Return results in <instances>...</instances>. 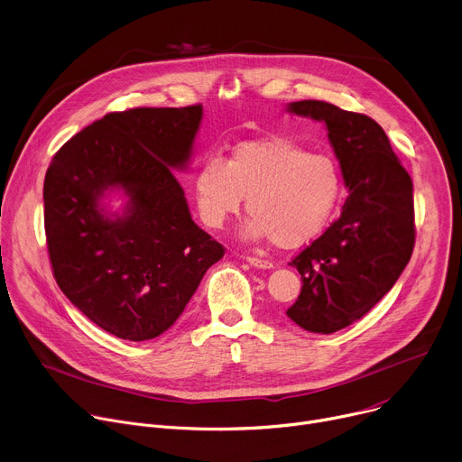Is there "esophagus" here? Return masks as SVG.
<instances>
[{
  "instance_id": "esophagus-1",
  "label": "esophagus",
  "mask_w": 462,
  "mask_h": 462,
  "mask_svg": "<svg viewBox=\"0 0 462 462\" xmlns=\"http://www.w3.org/2000/svg\"><path fill=\"white\" fill-rule=\"evenodd\" d=\"M246 261L250 263L252 267H255V269H273L274 265H273V261H269V259H261V257H255V255H248L246 257Z\"/></svg>"
}]
</instances>
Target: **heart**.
<instances>
[{
  "label": "heart",
  "mask_w": 462,
  "mask_h": 462,
  "mask_svg": "<svg viewBox=\"0 0 462 462\" xmlns=\"http://www.w3.org/2000/svg\"><path fill=\"white\" fill-rule=\"evenodd\" d=\"M191 186L207 226L223 228L246 197V210L254 217L245 236L274 239L283 248L314 239L333 217L342 195L337 162L287 139L243 143L226 162L208 157L195 170Z\"/></svg>",
  "instance_id": "b5f03b06"
}]
</instances>
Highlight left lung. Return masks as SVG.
Masks as SVG:
<instances>
[{
  "mask_svg": "<svg viewBox=\"0 0 462 462\" xmlns=\"http://www.w3.org/2000/svg\"><path fill=\"white\" fill-rule=\"evenodd\" d=\"M287 111L325 122L349 188L340 217L291 261L303 285L287 316L309 333L331 335L367 314L406 269L413 182L367 115L321 100L291 102Z\"/></svg>",
  "mask_w": 462,
  "mask_h": 462,
  "instance_id": "1",
  "label": "left lung"
}]
</instances>
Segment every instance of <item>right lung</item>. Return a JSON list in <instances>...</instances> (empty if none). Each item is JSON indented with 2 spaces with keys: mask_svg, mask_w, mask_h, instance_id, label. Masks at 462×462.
<instances>
[{
  "mask_svg": "<svg viewBox=\"0 0 462 462\" xmlns=\"http://www.w3.org/2000/svg\"><path fill=\"white\" fill-rule=\"evenodd\" d=\"M203 106L107 113L65 143L45 173V236L68 300L109 335L157 338L225 255L197 226L173 171L184 170ZM122 189L125 212L99 199Z\"/></svg>",
  "mask_w": 462,
  "mask_h": 462,
  "instance_id": "obj_1",
  "label": "right lung"
}]
</instances>
